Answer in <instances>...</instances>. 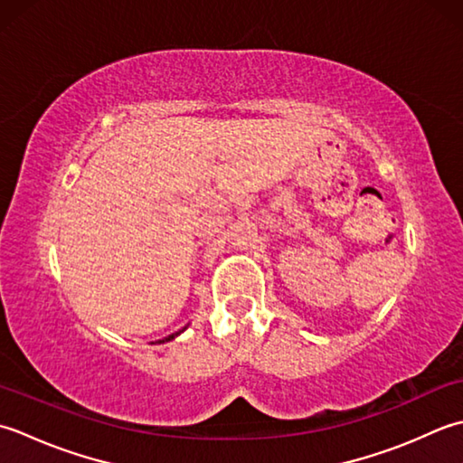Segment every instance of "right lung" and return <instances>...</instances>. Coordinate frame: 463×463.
<instances>
[{
	"label": "right lung",
	"mask_w": 463,
	"mask_h": 463,
	"mask_svg": "<svg viewBox=\"0 0 463 463\" xmlns=\"http://www.w3.org/2000/svg\"><path fill=\"white\" fill-rule=\"evenodd\" d=\"M185 329V327H184ZM184 329H182V332H184ZM182 332H175V334H172V335H167V337H164V339H159V342L157 344H164V342H172V339L174 337H177L179 334H182Z\"/></svg>",
	"instance_id": "right-lung-1"
}]
</instances>
